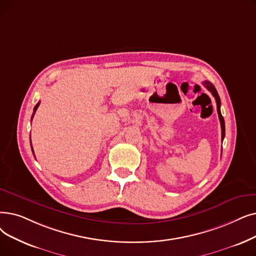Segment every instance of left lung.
<instances>
[{"instance_id":"left-lung-1","label":"left lung","mask_w":256,"mask_h":256,"mask_svg":"<svg viewBox=\"0 0 256 256\" xmlns=\"http://www.w3.org/2000/svg\"><path fill=\"white\" fill-rule=\"evenodd\" d=\"M203 84L206 86V88L208 91L211 92V94L214 95V99H216V110H218V119H220V128H222V140H224V137H225V121H224V118L223 116H222L220 114V96L218 94V91L216 88H214V86L211 84L210 82L206 80L203 82Z\"/></svg>"}]
</instances>
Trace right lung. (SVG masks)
<instances>
[{
  "instance_id": "right-lung-1",
  "label": "right lung",
  "mask_w": 256,
  "mask_h": 256,
  "mask_svg": "<svg viewBox=\"0 0 256 256\" xmlns=\"http://www.w3.org/2000/svg\"><path fill=\"white\" fill-rule=\"evenodd\" d=\"M38 106H40V102H38V104L34 106V108H33V114H32V117H31V119L33 118V116H34V114H36V110H38ZM30 143H31V140H30ZM31 148H32V146H31ZM32 152H33V148H32Z\"/></svg>"
}]
</instances>
